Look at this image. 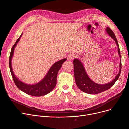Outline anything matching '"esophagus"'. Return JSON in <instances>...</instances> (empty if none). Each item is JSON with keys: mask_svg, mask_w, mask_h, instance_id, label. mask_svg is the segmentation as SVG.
I'll return each instance as SVG.
<instances>
[{"mask_svg": "<svg viewBox=\"0 0 129 129\" xmlns=\"http://www.w3.org/2000/svg\"><path fill=\"white\" fill-rule=\"evenodd\" d=\"M76 57V55L74 54H70L68 55V59L69 60H72V59H73L74 58H75V57Z\"/></svg>", "mask_w": 129, "mask_h": 129, "instance_id": "34e87169", "label": "esophagus"}]
</instances>
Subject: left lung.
I'll return each mask as SVG.
<instances>
[{
	"label": "left lung",
	"instance_id": "8db88e82",
	"mask_svg": "<svg viewBox=\"0 0 129 129\" xmlns=\"http://www.w3.org/2000/svg\"><path fill=\"white\" fill-rule=\"evenodd\" d=\"M106 32L107 34L115 41L116 45L117 46L118 54L120 57V70H119L118 74L116 75V77L113 81L107 83L103 84H98L94 82L89 78L87 73L86 72V71L85 70L83 63L80 61V60L78 58H75L73 60L74 74L76 84L81 91L89 94H98L109 89L116 82L121 74L122 66L121 56L117 40L115 34L110 28L107 27L106 28Z\"/></svg>",
	"mask_w": 129,
	"mask_h": 129
}]
</instances>
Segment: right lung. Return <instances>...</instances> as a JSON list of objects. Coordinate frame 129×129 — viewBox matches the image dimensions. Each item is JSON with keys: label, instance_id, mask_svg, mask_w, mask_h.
<instances>
[{"label": "right lung", "instance_id": "add662e5", "mask_svg": "<svg viewBox=\"0 0 129 129\" xmlns=\"http://www.w3.org/2000/svg\"><path fill=\"white\" fill-rule=\"evenodd\" d=\"M23 33L16 40L15 44L13 46L9 59V65L10 68L12 78L17 87L25 93L31 95L32 96L40 97L50 92L53 90L57 83V75L62 64L66 60V58L57 61L52 65L48 71L47 74L39 82L35 84H27L23 82L21 80H19L14 74L12 69V60L14 53V49L17 45V44L20 40Z\"/></svg>", "mask_w": 129, "mask_h": 129}]
</instances>
